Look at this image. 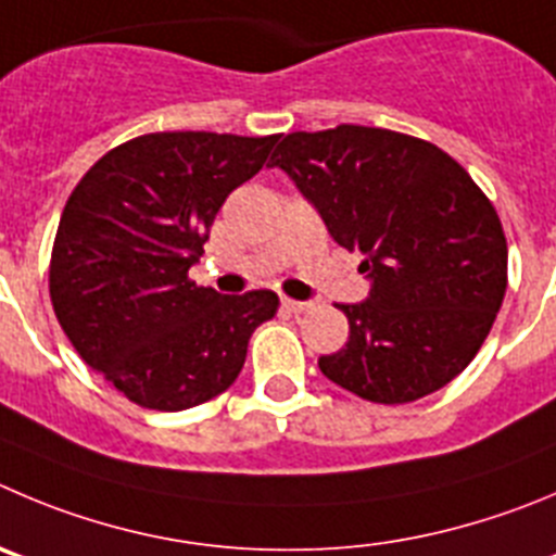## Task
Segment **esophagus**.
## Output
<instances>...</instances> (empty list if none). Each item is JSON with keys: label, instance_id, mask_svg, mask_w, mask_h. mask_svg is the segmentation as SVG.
Here are the masks:
<instances>
[{"label": "esophagus", "instance_id": "obj_1", "mask_svg": "<svg viewBox=\"0 0 556 556\" xmlns=\"http://www.w3.org/2000/svg\"><path fill=\"white\" fill-rule=\"evenodd\" d=\"M282 307L288 309L290 315H302V313H307V309L313 307V304H309V302H295V299H282Z\"/></svg>", "mask_w": 556, "mask_h": 556}]
</instances>
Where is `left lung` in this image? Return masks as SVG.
<instances>
[{
    "instance_id": "left-lung-1",
    "label": "left lung",
    "mask_w": 556,
    "mask_h": 556,
    "mask_svg": "<svg viewBox=\"0 0 556 556\" xmlns=\"http://www.w3.org/2000/svg\"><path fill=\"white\" fill-rule=\"evenodd\" d=\"M271 167L318 207L331 238L362 252V304H340L349 342L320 356L337 387L397 406L447 387L469 367L507 290L496 207L442 148L367 126L295 131Z\"/></svg>"
}]
</instances>
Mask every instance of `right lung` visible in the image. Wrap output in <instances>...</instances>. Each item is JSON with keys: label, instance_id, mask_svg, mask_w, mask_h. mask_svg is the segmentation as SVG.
<instances>
[{"label": "right lung", "instance_id": "1", "mask_svg": "<svg viewBox=\"0 0 556 556\" xmlns=\"http://www.w3.org/2000/svg\"><path fill=\"white\" fill-rule=\"evenodd\" d=\"M277 139L144 134L101 155L67 197L49 266L54 315L137 406L184 412L222 395L252 331L277 315L274 290L222 295L189 279L222 202Z\"/></svg>", "mask_w": 556, "mask_h": 556}]
</instances>
